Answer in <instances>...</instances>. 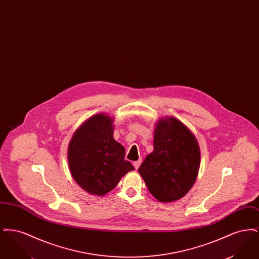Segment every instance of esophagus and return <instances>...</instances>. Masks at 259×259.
<instances>
[{
  "label": "esophagus",
  "instance_id": "1",
  "mask_svg": "<svg viewBox=\"0 0 259 259\" xmlns=\"http://www.w3.org/2000/svg\"><path fill=\"white\" fill-rule=\"evenodd\" d=\"M141 163H142V159H139V160L135 161V162L133 163V165H134L136 170H138V169H139V167H140Z\"/></svg>",
  "mask_w": 259,
  "mask_h": 259
}]
</instances>
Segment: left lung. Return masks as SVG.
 <instances>
[{
    "mask_svg": "<svg viewBox=\"0 0 259 259\" xmlns=\"http://www.w3.org/2000/svg\"><path fill=\"white\" fill-rule=\"evenodd\" d=\"M154 149L139 168L149 192L160 202L184 197L197 178L200 149L189 129L175 117L155 127Z\"/></svg>",
    "mask_w": 259,
    "mask_h": 259,
    "instance_id": "obj_1",
    "label": "left lung"
}]
</instances>
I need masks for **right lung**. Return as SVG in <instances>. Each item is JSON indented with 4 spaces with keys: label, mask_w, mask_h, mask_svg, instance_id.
I'll list each match as a JSON object with an SVG mask.
<instances>
[{
    "label": "right lung",
    "mask_w": 259,
    "mask_h": 259,
    "mask_svg": "<svg viewBox=\"0 0 259 259\" xmlns=\"http://www.w3.org/2000/svg\"><path fill=\"white\" fill-rule=\"evenodd\" d=\"M124 157L125 148L113 139L112 119L104 113L82 124L68 148L74 181L88 193L99 196L110 192L125 174L134 170Z\"/></svg>",
    "instance_id": "add662e5"
}]
</instances>
